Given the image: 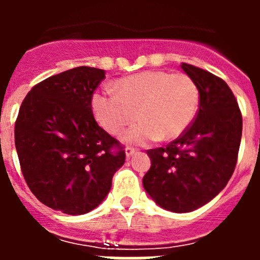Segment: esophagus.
<instances>
[{
  "instance_id": "esophagus-1",
  "label": "esophagus",
  "mask_w": 260,
  "mask_h": 260,
  "mask_svg": "<svg viewBox=\"0 0 260 260\" xmlns=\"http://www.w3.org/2000/svg\"><path fill=\"white\" fill-rule=\"evenodd\" d=\"M137 152V150L135 148H133V147H126V150H125V153H126V157H130V156H133L134 153Z\"/></svg>"
}]
</instances>
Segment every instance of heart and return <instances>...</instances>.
I'll list each match as a JSON object with an SVG mask.
<instances>
[{
	"mask_svg": "<svg viewBox=\"0 0 260 260\" xmlns=\"http://www.w3.org/2000/svg\"><path fill=\"white\" fill-rule=\"evenodd\" d=\"M113 88L116 93L95 91L91 109L99 125L110 134H118L139 119L141 122L123 133L126 143L177 139L198 112V86L183 73L142 71L116 80Z\"/></svg>",
	"mask_w": 260,
	"mask_h": 260,
	"instance_id": "obj_1",
	"label": "heart"
}]
</instances>
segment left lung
<instances>
[{
    "label": "left lung",
    "instance_id": "left-lung-1",
    "mask_svg": "<svg viewBox=\"0 0 260 260\" xmlns=\"http://www.w3.org/2000/svg\"><path fill=\"white\" fill-rule=\"evenodd\" d=\"M181 68L198 86V114L178 139L147 151L151 168L143 177L152 201L177 213L198 210L224 189L242 137V116L228 84L197 66Z\"/></svg>",
    "mask_w": 260,
    "mask_h": 260
}]
</instances>
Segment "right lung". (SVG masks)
<instances>
[{
  "label": "right lung",
  "mask_w": 260,
  "mask_h": 260,
  "mask_svg": "<svg viewBox=\"0 0 260 260\" xmlns=\"http://www.w3.org/2000/svg\"><path fill=\"white\" fill-rule=\"evenodd\" d=\"M104 78L102 69H70L36 84L20 105L15 148L23 177L52 210L92 211L125 162V151L98 125L91 109V96Z\"/></svg>",
  "instance_id": "add662e5"
}]
</instances>
